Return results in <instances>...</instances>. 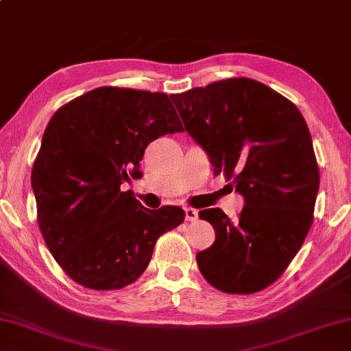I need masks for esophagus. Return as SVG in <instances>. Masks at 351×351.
<instances>
[{
    "label": "esophagus",
    "instance_id": "obj_1",
    "mask_svg": "<svg viewBox=\"0 0 351 351\" xmlns=\"http://www.w3.org/2000/svg\"><path fill=\"white\" fill-rule=\"evenodd\" d=\"M184 218H186L188 221H195L198 218V213L193 208H184Z\"/></svg>",
    "mask_w": 351,
    "mask_h": 351
}]
</instances>
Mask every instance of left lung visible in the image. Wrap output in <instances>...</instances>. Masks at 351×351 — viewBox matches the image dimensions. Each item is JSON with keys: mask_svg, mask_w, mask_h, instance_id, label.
<instances>
[{"mask_svg": "<svg viewBox=\"0 0 351 351\" xmlns=\"http://www.w3.org/2000/svg\"><path fill=\"white\" fill-rule=\"evenodd\" d=\"M184 130L230 180L244 206L232 221L221 209L198 213L215 241L197 254L209 284L254 293L281 276L313 221L319 189L312 136L295 105L254 79L232 77L171 95Z\"/></svg>", "mask_w": 351, "mask_h": 351, "instance_id": "left-lung-1", "label": "left lung"}]
</instances>
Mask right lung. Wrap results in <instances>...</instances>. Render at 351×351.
<instances>
[{"label":"right lung","mask_w":351,"mask_h":351,"mask_svg":"<svg viewBox=\"0 0 351 351\" xmlns=\"http://www.w3.org/2000/svg\"><path fill=\"white\" fill-rule=\"evenodd\" d=\"M183 131L165 93L101 87L59 108L33 163L38 224L73 281L122 289L148 267L157 238L183 223L177 206L143 208L123 183L142 177L156 138Z\"/></svg>","instance_id":"obj_1"}]
</instances>
